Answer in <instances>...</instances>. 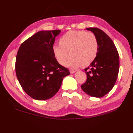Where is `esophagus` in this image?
Masks as SVG:
<instances>
[{
	"instance_id": "obj_1",
	"label": "esophagus",
	"mask_w": 133,
	"mask_h": 133,
	"mask_svg": "<svg viewBox=\"0 0 133 133\" xmlns=\"http://www.w3.org/2000/svg\"><path fill=\"white\" fill-rule=\"evenodd\" d=\"M76 72L75 70H70V72L71 73V74H74V73H75Z\"/></svg>"
}]
</instances>
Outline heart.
<instances>
[{
    "label": "heart",
    "mask_w": 133,
    "mask_h": 133,
    "mask_svg": "<svg viewBox=\"0 0 133 133\" xmlns=\"http://www.w3.org/2000/svg\"><path fill=\"white\" fill-rule=\"evenodd\" d=\"M59 43L52 46L54 55L59 63L64 64L70 54L71 56L65 64L69 67L87 66L94 60L98 52L97 39L91 32L70 31L62 36Z\"/></svg>",
    "instance_id": "1"
}]
</instances>
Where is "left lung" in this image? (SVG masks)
Returning <instances> with one entry per match:
<instances>
[{"instance_id": "left-lung-1", "label": "left lung", "mask_w": 133, "mask_h": 133, "mask_svg": "<svg viewBox=\"0 0 133 133\" xmlns=\"http://www.w3.org/2000/svg\"><path fill=\"white\" fill-rule=\"evenodd\" d=\"M97 37L98 50L97 56L84 69L86 82L81 86L83 91L93 97L101 98L109 93L116 82L119 68V58L114 42L102 30L87 28Z\"/></svg>"}]
</instances>
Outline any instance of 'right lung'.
<instances>
[{"label":"right lung","mask_w":133,"mask_h":133,"mask_svg":"<svg viewBox=\"0 0 133 133\" xmlns=\"http://www.w3.org/2000/svg\"><path fill=\"white\" fill-rule=\"evenodd\" d=\"M61 30L41 31L25 41L17 53L15 71L22 89L30 97L44 101L57 92L69 70L56 61L52 51Z\"/></svg>","instance_id":"obj_1"}]
</instances>
